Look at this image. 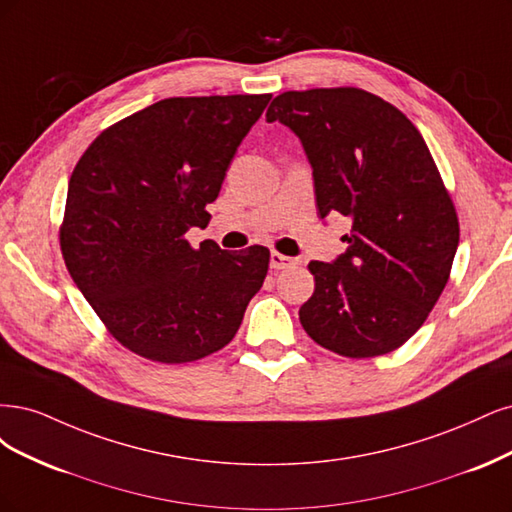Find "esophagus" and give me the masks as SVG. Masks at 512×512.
Segmentation results:
<instances>
[{
	"label": "esophagus",
	"instance_id": "obj_1",
	"mask_svg": "<svg viewBox=\"0 0 512 512\" xmlns=\"http://www.w3.org/2000/svg\"><path fill=\"white\" fill-rule=\"evenodd\" d=\"M270 266H272V270H285V268L295 266V259H293V257H287V255H283V253L272 251V255H270Z\"/></svg>",
	"mask_w": 512,
	"mask_h": 512
}]
</instances>
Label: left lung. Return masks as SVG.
I'll use <instances>...</instances> for the list:
<instances>
[{"label": "left lung", "mask_w": 512, "mask_h": 512, "mask_svg": "<svg viewBox=\"0 0 512 512\" xmlns=\"http://www.w3.org/2000/svg\"><path fill=\"white\" fill-rule=\"evenodd\" d=\"M266 119L302 140L319 217L353 221L344 255L308 263L306 334L351 359L400 349L436 306L459 244L455 204L419 129L357 87L285 91Z\"/></svg>", "instance_id": "1"}]
</instances>
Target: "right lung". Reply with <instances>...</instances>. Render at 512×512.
<instances>
[{
    "mask_svg": "<svg viewBox=\"0 0 512 512\" xmlns=\"http://www.w3.org/2000/svg\"><path fill=\"white\" fill-rule=\"evenodd\" d=\"M263 95L168 97L97 136L70 176L59 244L108 334L159 364L232 342L268 274L270 251H223L185 234L206 227Z\"/></svg>",
    "mask_w": 512,
    "mask_h": 512,
    "instance_id": "right-lung-1",
    "label": "right lung"
}]
</instances>
